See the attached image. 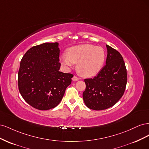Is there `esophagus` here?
<instances>
[{"label":"esophagus","mask_w":149,"mask_h":149,"mask_svg":"<svg viewBox=\"0 0 149 149\" xmlns=\"http://www.w3.org/2000/svg\"><path fill=\"white\" fill-rule=\"evenodd\" d=\"M72 79H73V81H77L79 80V78L77 77V76H74L73 77V78H72Z\"/></svg>","instance_id":"esophagus-1"}]
</instances>
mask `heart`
Masks as SVG:
<instances>
[{"mask_svg": "<svg viewBox=\"0 0 149 149\" xmlns=\"http://www.w3.org/2000/svg\"><path fill=\"white\" fill-rule=\"evenodd\" d=\"M105 52L101 47L91 44H81L70 47L67 53L60 56L61 65L67 70L78 63V70L86 77L96 75L105 61Z\"/></svg>", "mask_w": 149, "mask_h": 149, "instance_id": "obj_1", "label": "heart"}]
</instances>
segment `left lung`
<instances>
[{
	"mask_svg": "<svg viewBox=\"0 0 149 149\" xmlns=\"http://www.w3.org/2000/svg\"><path fill=\"white\" fill-rule=\"evenodd\" d=\"M106 65L96 76L85 79L83 97L86 106L93 110L106 109L113 106L123 96L127 84V70L119 52L106 45Z\"/></svg>",
	"mask_w": 149,
	"mask_h": 149,
	"instance_id": "1",
	"label": "left lung"
}]
</instances>
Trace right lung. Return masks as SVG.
<instances>
[{
  "mask_svg": "<svg viewBox=\"0 0 149 149\" xmlns=\"http://www.w3.org/2000/svg\"><path fill=\"white\" fill-rule=\"evenodd\" d=\"M59 43L31 47L22 58L18 73L19 89L29 105L45 111L57 106L73 75L60 71Z\"/></svg>",
  "mask_w": 149,
  "mask_h": 149,
  "instance_id": "obj_1",
  "label": "right lung"
}]
</instances>
